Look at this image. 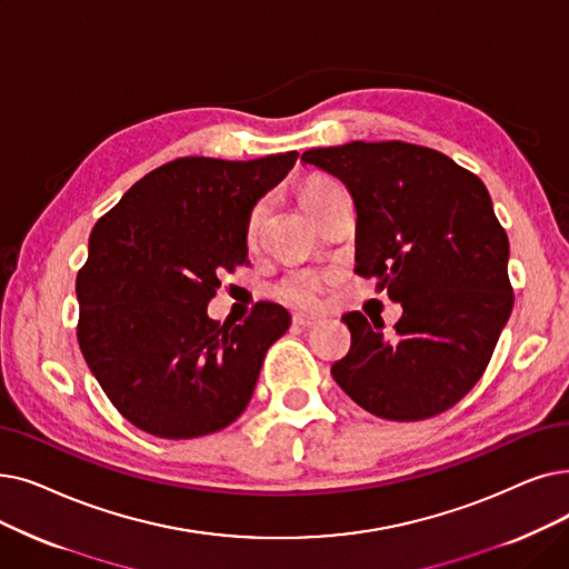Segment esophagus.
Segmentation results:
<instances>
[{"label":"esophagus","mask_w":569,"mask_h":569,"mask_svg":"<svg viewBox=\"0 0 569 569\" xmlns=\"http://www.w3.org/2000/svg\"><path fill=\"white\" fill-rule=\"evenodd\" d=\"M320 323V316H313V313H295L292 316V326L298 328H313Z\"/></svg>","instance_id":"34e87169"}]
</instances>
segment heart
<instances>
[{"mask_svg": "<svg viewBox=\"0 0 569 569\" xmlns=\"http://www.w3.org/2000/svg\"><path fill=\"white\" fill-rule=\"evenodd\" d=\"M337 192H341V188L335 181L323 179V177H313L302 186L300 200H302V207L307 209V213L311 218H316L318 211L323 209L330 202V197H335ZM267 213H269V202L267 200L258 202L251 209L249 223H246V239H249V243L258 241L264 220H267ZM318 290H320V283L313 274H307V271H298V274H290L279 283L277 295L288 305L311 307L318 300Z\"/></svg>", "mask_w": 569, "mask_h": 569, "instance_id": "b5f03b06", "label": "heart"}]
</instances>
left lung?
<instances>
[{
  "mask_svg": "<svg viewBox=\"0 0 569 569\" xmlns=\"http://www.w3.org/2000/svg\"><path fill=\"white\" fill-rule=\"evenodd\" d=\"M302 160L349 188L356 271L402 305L392 337L360 311L341 316L351 349L335 381L388 421L451 409L481 379L513 307L509 239L483 181L405 141L311 148Z\"/></svg>",
  "mask_w": 569,
  "mask_h": 569,
  "instance_id": "left-lung-1",
  "label": "left lung"
}]
</instances>
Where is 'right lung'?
<instances>
[{
	"label": "right lung",
	"instance_id": "1",
	"mask_svg": "<svg viewBox=\"0 0 569 569\" xmlns=\"http://www.w3.org/2000/svg\"><path fill=\"white\" fill-rule=\"evenodd\" d=\"M298 158H179L97 220L77 277V337L107 398L139 430L192 439L249 407L290 313L260 302L241 326H220L207 305L218 277L249 262V213Z\"/></svg>",
	"mask_w": 569,
	"mask_h": 569
}]
</instances>
